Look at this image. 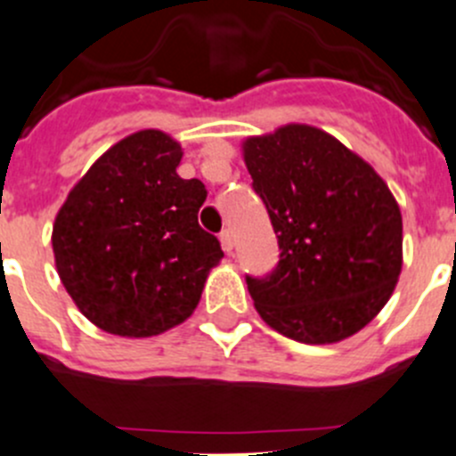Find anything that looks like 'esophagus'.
Segmentation results:
<instances>
[{"instance_id": "1", "label": "esophagus", "mask_w": 456, "mask_h": 456, "mask_svg": "<svg viewBox=\"0 0 456 456\" xmlns=\"http://www.w3.org/2000/svg\"><path fill=\"white\" fill-rule=\"evenodd\" d=\"M220 245H223V249L227 251V254H232V249H233V236H232V232H229V229H224V232L220 233Z\"/></svg>"}]
</instances>
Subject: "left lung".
Masks as SVG:
<instances>
[{
	"label": "left lung",
	"mask_w": 456,
	"mask_h": 456,
	"mask_svg": "<svg viewBox=\"0 0 456 456\" xmlns=\"http://www.w3.org/2000/svg\"><path fill=\"white\" fill-rule=\"evenodd\" d=\"M281 260L247 276L256 312L307 346L363 330L390 300L403 265V220L381 175L334 135L285 125L242 142Z\"/></svg>",
	"instance_id": "left-lung-1"
}]
</instances>
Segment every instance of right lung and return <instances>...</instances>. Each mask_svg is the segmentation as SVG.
<instances>
[{"instance_id":"add662e5","label":"right lung","mask_w":456,"mask_h":456,"mask_svg":"<svg viewBox=\"0 0 456 456\" xmlns=\"http://www.w3.org/2000/svg\"><path fill=\"white\" fill-rule=\"evenodd\" d=\"M183 147L158 129L126 135L70 189L53 224L61 285L109 334L142 338L180 325L223 258L198 224L200 180H183Z\"/></svg>"}]
</instances>
